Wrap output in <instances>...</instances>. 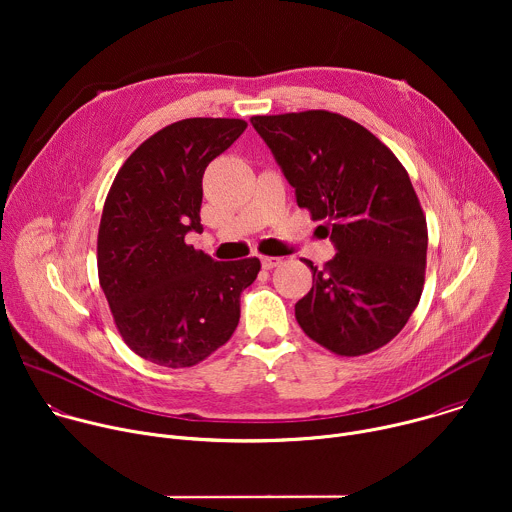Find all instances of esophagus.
<instances>
[{"mask_svg": "<svg viewBox=\"0 0 512 512\" xmlns=\"http://www.w3.org/2000/svg\"><path fill=\"white\" fill-rule=\"evenodd\" d=\"M279 263H281V257H271V255H263V257H261L263 269H273V267H277Z\"/></svg>", "mask_w": 512, "mask_h": 512, "instance_id": "esophagus-1", "label": "esophagus"}]
</instances>
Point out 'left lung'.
Segmentation results:
<instances>
[{
    "instance_id": "1",
    "label": "left lung",
    "mask_w": 512,
    "mask_h": 512,
    "mask_svg": "<svg viewBox=\"0 0 512 512\" xmlns=\"http://www.w3.org/2000/svg\"><path fill=\"white\" fill-rule=\"evenodd\" d=\"M298 206L330 235L338 253L312 269L296 304L302 330L338 356L369 354L391 342L419 304L427 223L409 174L360 123L324 109L255 115Z\"/></svg>"
}]
</instances>
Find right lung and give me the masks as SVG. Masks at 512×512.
Instances as JSON below:
<instances>
[{"mask_svg": "<svg viewBox=\"0 0 512 512\" xmlns=\"http://www.w3.org/2000/svg\"><path fill=\"white\" fill-rule=\"evenodd\" d=\"M247 129L190 117L145 139L119 168L97 237L99 283L123 342L160 367L184 369L221 348L241 318L257 257L214 261L184 241L202 231V176Z\"/></svg>", "mask_w": 512, "mask_h": 512, "instance_id": "1", "label": "right lung"}]
</instances>
